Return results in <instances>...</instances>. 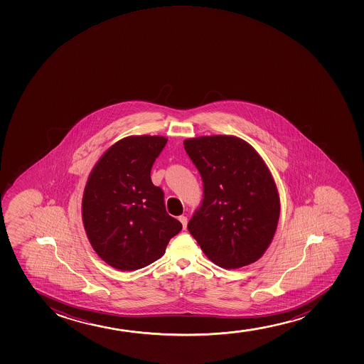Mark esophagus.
<instances>
[{"mask_svg": "<svg viewBox=\"0 0 364 364\" xmlns=\"http://www.w3.org/2000/svg\"><path fill=\"white\" fill-rule=\"evenodd\" d=\"M178 220H180L181 223H182L183 230H186V228H187V222H188V218H186V216H180Z\"/></svg>", "mask_w": 364, "mask_h": 364, "instance_id": "esophagus-1", "label": "esophagus"}]
</instances>
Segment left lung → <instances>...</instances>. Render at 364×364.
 I'll use <instances>...</instances> for the list:
<instances>
[{"label":"left lung","instance_id":"8db88e82","mask_svg":"<svg viewBox=\"0 0 364 364\" xmlns=\"http://www.w3.org/2000/svg\"><path fill=\"white\" fill-rule=\"evenodd\" d=\"M183 144L204 183L189 233L220 267L255 262L271 244L280 213L276 183L264 160L234 136L189 138Z\"/></svg>","mask_w":364,"mask_h":364}]
</instances>
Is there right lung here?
Wrapping results in <instances>:
<instances>
[{
    "mask_svg": "<svg viewBox=\"0 0 364 364\" xmlns=\"http://www.w3.org/2000/svg\"><path fill=\"white\" fill-rule=\"evenodd\" d=\"M161 136L122 138L102 155L82 198V221L97 255L120 271L160 259L182 225L165 209L164 192L151 180L166 146Z\"/></svg>",
    "mask_w": 364,
    "mask_h": 364,
    "instance_id": "add662e5",
    "label": "right lung"
}]
</instances>
